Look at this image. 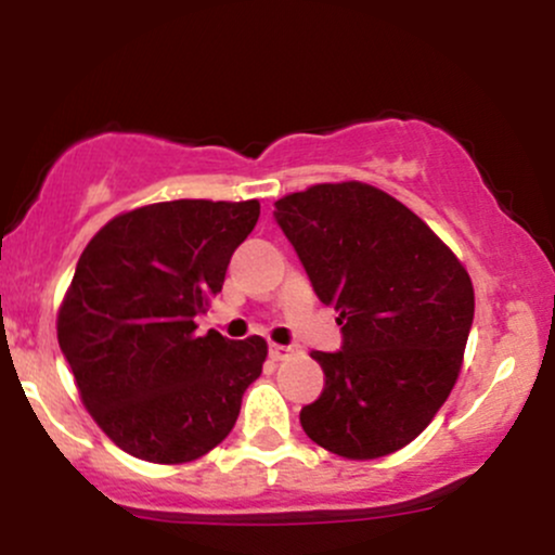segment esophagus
Listing matches in <instances>:
<instances>
[{
  "label": "esophagus",
  "mask_w": 555,
  "mask_h": 555,
  "mask_svg": "<svg viewBox=\"0 0 555 555\" xmlns=\"http://www.w3.org/2000/svg\"><path fill=\"white\" fill-rule=\"evenodd\" d=\"M269 352L273 360H284V358H289V354L299 352V347L297 344H289V347H284V344H269Z\"/></svg>",
  "instance_id": "esophagus-1"
}]
</instances>
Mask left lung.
<instances>
[{
    "mask_svg": "<svg viewBox=\"0 0 555 555\" xmlns=\"http://www.w3.org/2000/svg\"><path fill=\"white\" fill-rule=\"evenodd\" d=\"M341 349L313 352L326 386L299 423L344 460H378L430 425L460 375L475 292L460 258L404 203L362 182L273 203Z\"/></svg>",
    "mask_w": 555,
    "mask_h": 555,
    "instance_id": "1",
    "label": "left lung"
}]
</instances>
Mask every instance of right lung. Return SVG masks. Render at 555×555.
Segmentation results:
<instances>
[{"mask_svg":"<svg viewBox=\"0 0 555 555\" xmlns=\"http://www.w3.org/2000/svg\"><path fill=\"white\" fill-rule=\"evenodd\" d=\"M258 201H169L117 216L75 266L56 336L99 428L154 464L208 454L234 428L263 371L260 336L195 334Z\"/></svg>","mask_w":555,"mask_h":555,"instance_id":"obj_1","label":"right lung"}]
</instances>
